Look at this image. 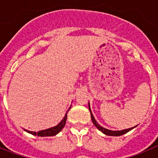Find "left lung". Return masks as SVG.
I'll return each instance as SVG.
<instances>
[{"label": "left lung", "instance_id": "left-lung-1", "mask_svg": "<svg viewBox=\"0 0 158 158\" xmlns=\"http://www.w3.org/2000/svg\"><path fill=\"white\" fill-rule=\"evenodd\" d=\"M89 111H90V113H91V118H92V120H93V124H94L95 126L97 127V129L100 130L101 132L105 134L106 135H108V136H120V135H124V134L127 133L128 131H131L133 128L135 127H131V128H129V129H126V130H123V131H111V130L105 129V128L102 127L100 124L95 120L94 117H93V114H92L91 112V109H90V106H89Z\"/></svg>", "mask_w": 158, "mask_h": 158}]
</instances>
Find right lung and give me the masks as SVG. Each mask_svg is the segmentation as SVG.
I'll list each match as a JSON object with an SVG mask.
<instances>
[{
	"label": "right lung",
	"mask_w": 158,
	"mask_h": 158,
	"mask_svg": "<svg viewBox=\"0 0 158 158\" xmlns=\"http://www.w3.org/2000/svg\"><path fill=\"white\" fill-rule=\"evenodd\" d=\"M69 111V110H68ZM68 112V111H67ZM67 112L65 114V117L62 119L59 123L57 125L56 127H54L49 128V129L47 130H43V131H40L39 132H34V131H25L28 132V133L31 134L33 135H38V136H41V137H46V136H54V135H56L57 134L59 133L60 131H62V128L65 126V122H66V118H67Z\"/></svg>",
	"instance_id": "obj_1"
}]
</instances>
